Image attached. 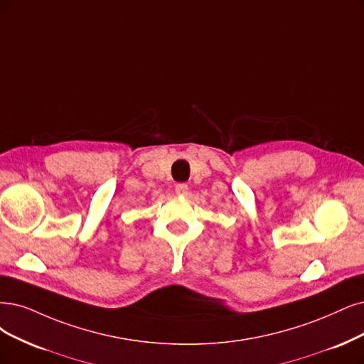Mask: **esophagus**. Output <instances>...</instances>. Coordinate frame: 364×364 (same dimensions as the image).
I'll return each instance as SVG.
<instances>
[{
    "label": "esophagus",
    "instance_id": "esophagus-1",
    "mask_svg": "<svg viewBox=\"0 0 364 364\" xmlns=\"http://www.w3.org/2000/svg\"><path fill=\"white\" fill-rule=\"evenodd\" d=\"M187 191H189V187H187V184H184V183L175 186V193L180 195V196L187 195Z\"/></svg>",
    "mask_w": 364,
    "mask_h": 364
}]
</instances>
